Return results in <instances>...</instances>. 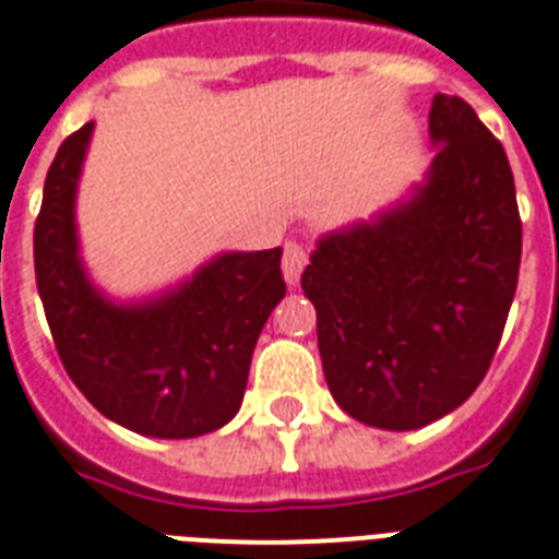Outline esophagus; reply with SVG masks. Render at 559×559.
I'll return each mask as SVG.
<instances>
[{
	"instance_id": "1",
	"label": "esophagus",
	"mask_w": 559,
	"mask_h": 559,
	"mask_svg": "<svg viewBox=\"0 0 559 559\" xmlns=\"http://www.w3.org/2000/svg\"><path fill=\"white\" fill-rule=\"evenodd\" d=\"M304 266H307V250L298 241H289L284 247V278L295 284V281L301 278Z\"/></svg>"
}]
</instances>
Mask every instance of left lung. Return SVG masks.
<instances>
[{
	"instance_id": "obj_1",
	"label": "left lung",
	"mask_w": 559,
	"mask_h": 559,
	"mask_svg": "<svg viewBox=\"0 0 559 559\" xmlns=\"http://www.w3.org/2000/svg\"><path fill=\"white\" fill-rule=\"evenodd\" d=\"M438 156L415 199L318 243L301 275L332 397L420 429L486 378L518 289L523 222L503 144L461 96L429 110Z\"/></svg>"
}]
</instances>
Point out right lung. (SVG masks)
<instances>
[{"label": "right lung", "instance_id": "add662e5", "mask_svg": "<svg viewBox=\"0 0 559 559\" xmlns=\"http://www.w3.org/2000/svg\"><path fill=\"white\" fill-rule=\"evenodd\" d=\"M91 133L87 121L62 142L33 227L56 352L79 392L116 424L150 438H201L241 406L258 335L287 293L281 247L229 252L162 301L112 307L76 255L73 199Z\"/></svg>", "mask_w": 559, "mask_h": 559}]
</instances>
